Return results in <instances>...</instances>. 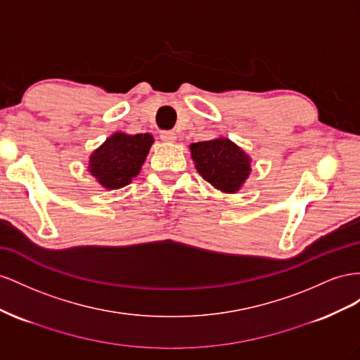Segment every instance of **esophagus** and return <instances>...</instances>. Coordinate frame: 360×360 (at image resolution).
<instances>
[{
	"instance_id": "34e87169",
	"label": "esophagus",
	"mask_w": 360,
	"mask_h": 360,
	"mask_svg": "<svg viewBox=\"0 0 360 360\" xmlns=\"http://www.w3.org/2000/svg\"><path fill=\"white\" fill-rule=\"evenodd\" d=\"M160 137L162 141H167V143H173L174 140H176V134H174L173 131H162Z\"/></svg>"
}]
</instances>
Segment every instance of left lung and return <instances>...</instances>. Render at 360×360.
Instances as JSON below:
<instances>
[{
  "instance_id": "left-lung-1",
  "label": "left lung",
  "mask_w": 360,
  "mask_h": 360,
  "mask_svg": "<svg viewBox=\"0 0 360 360\" xmlns=\"http://www.w3.org/2000/svg\"><path fill=\"white\" fill-rule=\"evenodd\" d=\"M200 176L223 193H237L250 174V157L224 137L190 145Z\"/></svg>"
}]
</instances>
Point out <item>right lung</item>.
Here are the masks:
<instances>
[{
	"label": "right lung",
	"mask_w": 360,
	"mask_h": 360,
	"mask_svg": "<svg viewBox=\"0 0 360 360\" xmlns=\"http://www.w3.org/2000/svg\"><path fill=\"white\" fill-rule=\"evenodd\" d=\"M152 143L148 132L136 136L115 132L90 155L89 172L107 190L125 187L140 173Z\"/></svg>",
	"instance_id": "obj_1"
}]
</instances>
